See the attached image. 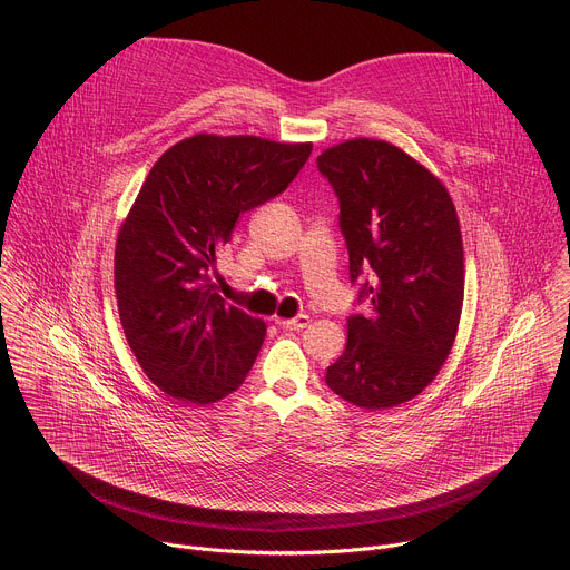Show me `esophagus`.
<instances>
[{
	"instance_id": "esophagus-1",
	"label": "esophagus",
	"mask_w": 570,
	"mask_h": 570,
	"mask_svg": "<svg viewBox=\"0 0 570 570\" xmlns=\"http://www.w3.org/2000/svg\"><path fill=\"white\" fill-rule=\"evenodd\" d=\"M308 322H311L308 315H297V317H288V320L277 317L279 327H282V330H291V332H302V330H306Z\"/></svg>"
}]
</instances>
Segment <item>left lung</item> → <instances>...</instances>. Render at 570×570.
<instances>
[{"label":"left lung","instance_id":"obj_1","mask_svg":"<svg viewBox=\"0 0 570 570\" xmlns=\"http://www.w3.org/2000/svg\"><path fill=\"white\" fill-rule=\"evenodd\" d=\"M341 203L350 277L370 275V311L347 317L327 385L365 411L417 396L451 354L464 299V253L446 187L409 153L347 139L317 155Z\"/></svg>","mask_w":570,"mask_h":570}]
</instances>
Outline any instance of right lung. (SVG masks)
<instances>
[{
    "instance_id": "add662e5",
    "label": "right lung",
    "mask_w": 570,
    "mask_h": 570,
    "mask_svg": "<svg viewBox=\"0 0 570 570\" xmlns=\"http://www.w3.org/2000/svg\"><path fill=\"white\" fill-rule=\"evenodd\" d=\"M311 148L200 132L153 165L117 236L115 291L126 341L161 392L207 405L246 381L266 324L225 304L209 271L238 216L282 194Z\"/></svg>"
}]
</instances>
